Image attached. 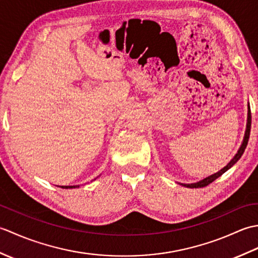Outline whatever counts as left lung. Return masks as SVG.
<instances>
[{
  "label": "left lung",
  "mask_w": 258,
  "mask_h": 258,
  "mask_svg": "<svg viewBox=\"0 0 258 258\" xmlns=\"http://www.w3.org/2000/svg\"><path fill=\"white\" fill-rule=\"evenodd\" d=\"M250 124H251V113H250V108H248V117H247V127H246V132H245V136H244V141H243V144H242V146L239 147V150H238V152H237V154L234 156V158L233 160L229 162L227 165L224 167V168H222L220 172H217V173H215V174H213V175H211V176H208V177H206V178H204V179H202V180H200V182H197V183H193V184H182L183 186H185V187H188V188H200V187H205V186H207V185H210L212 182H214V180H215L216 178H218L220 176H222V175L225 173L227 169H229L231 168L235 163H236L240 157H242V155H243V153H244V151H245V149H246V146H247V143H248V139H249V134H250Z\"/></svg>",
  "instance_id": "obj_1"
}]
</instances>
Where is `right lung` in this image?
<instances>
[{
  "instance_id": "obj_1",
  "label": "right lung",
  "mask_w": 258,
  "mask_h": 258,
  "mask_svg": "<svg viewBox=\"0 0 258 258\" xmlns=\"http://www.w3.org/2000/svg\"><path fill=\"white\" fill-rule=\"evenodd\" d=\"M75 186H62V188H73Z\"/></svg>"
}]
</instances>
